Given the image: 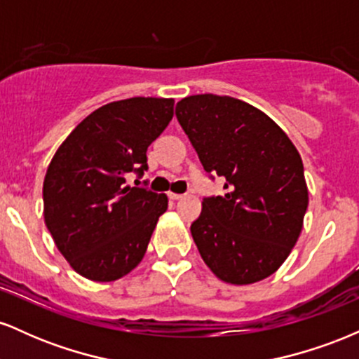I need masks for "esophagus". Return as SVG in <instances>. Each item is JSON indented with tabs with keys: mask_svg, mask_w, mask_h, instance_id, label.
Segmentation results:
<instances>
[{
	"mask_svg": "<svg viewBox=\"0 0 359 359\" xmlns=\"http://www.w3.org/2000/svg\"><path fill=\"white\" fill-rule=\"evenodd\" d=\"M168 197H170L172 201H179L182 199V194H175V192H168Z\"/></svg>",
	"mask_w": 359,
	"mask_h": 359,
	"instance_id": "obj_1",
	"label": "esophagus"
}]
</instances>
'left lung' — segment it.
<instances>
[{"label": "left lung", "mask_w": 359, "mask_h": 359, "mask_svg": "<svg viewBox=\"0 0 359 359\" xmlns=\"http://www.w3.org/2000/svg\"><path fill=\"white\" fill-rule=\"evenodd\" d=\"M175 116L204 170L226 180L192 222L197 250L222 282L248 285L285 262L302 231L309 192L297 148L273 119L229 96L197 94Z\"/></svg>", "instance_id": "1"}]
</instances>
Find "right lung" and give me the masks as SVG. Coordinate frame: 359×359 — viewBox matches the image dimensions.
I'll list each match as a JSON object with an SVG mask.
<instances>
[{
  "label": "right lung",
  "instance_id": "1",
  "mask_svg": "<svg viewBox=\"0 0 359 359\" xmlns=\"http://www.w3.org/2000/svg\"><path fill=\"white\" fill-rule=\"evenodd\" d=\"M172 116L174 100L165 97L109 102L82 119L53 155L43 180L45 224L82 277L113 282L145 257L168 199L126 179L148 170V147Z\"/></svg>",
  "mask_w": 359,
  "mask_h": 359
}]
</instances>
